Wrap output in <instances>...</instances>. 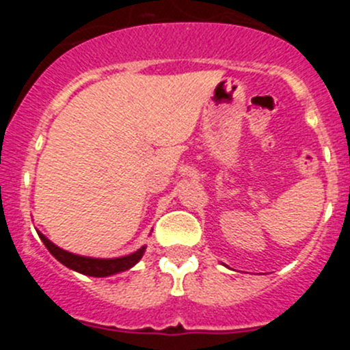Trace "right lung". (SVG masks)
I'll return each mask as SVG.
<instances>
[{"label": "right lung", "mask_w": 350, "mask_h": 350, "mask_svg": "<svg viewBox=\"0 0 350 350\" xmlns=\"http://www.w3.org/2000/svg\"><path fill=\"white\" fill-rule=\"evenodd\" d=\"M40 241L45 243V247L49 249V252L62 262L64 266L70 267V269L77 271L81 274H86V276H94V278H105L111 276V274L122 273V271L130 269L132 266H135L140 260V257L144 256V250L146 247L139 249L137 252L130 254V256L125 257H116V259H93V257H83L76 256V254H70L67 250H62L61 247L54 245L51 241H49L45 235L38 234Z\"/></svg>", "instance_id": "obj_1"}]
</instances>
